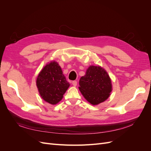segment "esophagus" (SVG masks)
I'll use <instances>...</instances> for the list:
<instances>
[{"label":"esophagus","instance_id":"1","mask_svg":"<svg viewBox=\"0 0 151 151\" xmlns=\"http://www.w3.org/2000/svg\"><path fill=\"white\" fill-rule=\"evenodd\" d=\"M77 84V82L76 81H72V85L74 86H76Z\"/></svg>","mask_w":151,"mask_h":151}]
</instances>
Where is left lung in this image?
<instances>
[{
	"instance_id": "8db88e82",
	"label": "left lung",
	"mask_w": 151,
	"mask_h": 151,
	"mask_svg": "<svg viewBox=\"0 0 151 151\" xmlns=\"http://www.w3.org/2000/svg\"><path fill=\"white\" fill-rule=\"evenodd\" d=\"M79 89L91 104L105 101L111 91V81L107 72L99 66H90L86 75L81 77Z\"/></svg>"
}]
</instances>
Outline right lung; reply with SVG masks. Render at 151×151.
I'll return each instance as SVG.
<instances>
[{"label": "right lung", "mask_w": 151, "mask_h": 151, "mask_svg": "<svg viewBox=\"0 0 151 151\" xmlns=\"http://www.w3.org/2000/svg\"><path fill=\"white\" fill-rule=\"evenodd\" d=\"M40 94L45 101L55 104L62 99L70 84L63 74L61 67L53 61L45 66L36 79Z\"/></svg>", "instance_id": "obj_1"}]
</instances>
